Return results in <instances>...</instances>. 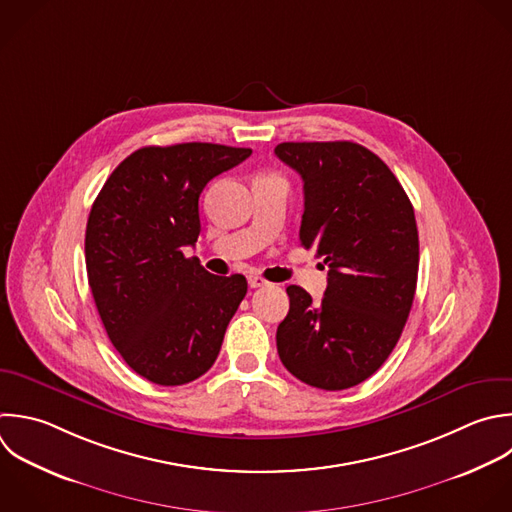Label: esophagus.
<instances>
[{
    "mask_svg": "<svg viewBox=\"0 0 512 512\" xmlns=\"http://www.w3.org/2000/svg\"><path fill=\"white\" fill-rule=\"evenodd\" d=\"M248 284H250V288H262V286H266L268 282H266L264 278H260V276H250V278H248Z\"/></svg>",
    "mask_w": 512,
    "mask_h": 512,
    "instance_id": "esophagus-1",
    "label": "esophagus"
}]
</instances>
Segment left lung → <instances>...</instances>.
Here are the masks:
<instances>
[{
    "instance_id": "1",
    "label": "left lung",
    "mask_w": 512,
    "mask_h": 512,
    "mask_svg": "<svg viewBox=\"0 0 512 512\" xmlns=\"http://www.w3.org/2000/svg\"><path fill=\"white\" fill-rule=\"evenodd\" d=\"M274 154L304 182L300 242L328 266L320 304L288 286L276 330L282 364L298 380L344 390L372 376L396 346L418 278L414 208L370 150L354 142H284Z\"/></svg>"
}]
</instances>
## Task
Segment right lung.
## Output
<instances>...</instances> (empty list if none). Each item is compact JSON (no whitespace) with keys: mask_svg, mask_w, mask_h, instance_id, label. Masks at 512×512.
Listing matches in <instances>:
<instances>
[{"mask_svg":"<svg viewBox=\"0 0 512 512\" xmlns=\"http://www.w3.org/2000/svg\"><path fill=\"white\" fill-rule=\"evenodd\" d=\"M250 154L204 142L146 146L112 172L92 206L86 268L96 308L126 364L154 384L208 372L246 296L242 274L214 276L182 248L198 240L206 184Z\"/></svg>","mask_w":512,"mask_h":512,"instance_id":"add662e5","label":"right lung"}]
</instances>
